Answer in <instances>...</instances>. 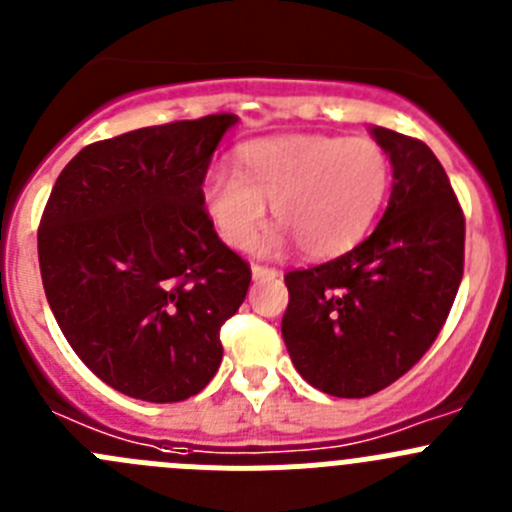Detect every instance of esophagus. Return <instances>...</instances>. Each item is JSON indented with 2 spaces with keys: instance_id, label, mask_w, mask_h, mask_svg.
Returning <instances> with one entry per match:
<instances>
[{
  "instance_id": "obj_1",
  "label": "esophagus",
  "mask_w": 512,
  "mask_h": 512,
  "mask_svg": "<svg viewBox=\"0 0 512 512\" xmlns=\"http://www.w3.org/2000/svg\"><path fill=\"white\" fill-rule=\"evenodd\" d=\"M251 276L256 281H264V279H276L279 276V271L276 269H269V266H261V264H253L251 266Z\"/></svg>"
}]
</instances>
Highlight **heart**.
Segmentation results:
<instances>
[{"instance_id": "heart-1", "label": "heart", "mask_w": 512, "mask_h": 512, "mask_svg": "<svg viewBox=\"0 0 512 512\" xmlns=\"http://www.w3.org/2000/svg\"><path fill=\"white\" fill-rule=\"evenodd\" d=\"M389 178V155L374 140L274 135L241 145L236 170L208 175L201 201L228 246L246 248L271 206L276 231L266 251H281L291 238L309 259H332L372 226Z\"/></svg>"}]
</instances>
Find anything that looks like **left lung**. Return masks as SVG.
I'll return each instance as SVG.
<instances>
[{
	"label": "left lung",
	"mask_w": 512,
	"mask_h": 512,
	"mask_svg": "<svg viewBox=\"0 0 512 512\" xmlns=\"http://www.w3.org/2000/svg\"><path fill=\"white\" fill-rule=\"evenodd\" d=\"M392 163L382 221L344 256L284 276L281 319L296 372L332 397L389 387L432 347L465 264V216L422 140L369 130Z\"/></svg>",
	"instance_id": "1"
}]
</instances>
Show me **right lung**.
<instances>
[{"mask_svg":"<svg viewBox=\"0 0 512 512\" xmlns=\"http://www.w3.org/2000/svg\"><path fill=\"white\" fill-rule=\"evenodd\" d=\"M236 115L153 125L82 148L57 178L37 248L62 334L105 384L145 402L201 392L251 269L201 191Z\"/></svg>","mask_w":512,"mask_h":512,"instance_id":"obj_1","label":"right lung"}]
</instances>
